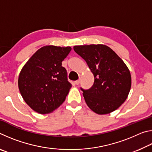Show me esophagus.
Segmentation results:
<instances>
[{"mask_svg": "<svg viewBox=\"0 0 152 152\" xmlns=\"http://www.w3.org/2000/svg\"><path fill=\"white\" fill-rule=\"evenodd\" d=\"M80 79L78 80L75 81V84H76V85H78V84H80Z\"/></svg>", "mask_w": 152, "mask_h": 152, "instance_id": "34e87169", "label": "esophagus"}]
</instances>
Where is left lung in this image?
<instances>
[{
    "label": "left lung",
    "mask_w": 152,
    "mask_h": 152,
    "mask_svg": "<svg viewBox=\"0 0 152 152\" xmlns=\"http://www.w3.org/2000/svg\"><path fill=\"white\" fill-rule=\"evenodd\" d=\"M94 77L92 86L81 90L88 107L99 115L117 109L125 101L132 86L130 71L111 48L102 44L74 46Z\"/></svg>",
    "instance_id": "8db88e82"
}]
</instances>
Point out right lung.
Returning <instances> with one entry per match:
<instances>
[{
	"label": "right lung",
	"instance_id": "add662e5",
	"mask_svg": "<svg viewBox=\"0 0 152 152\" xmlns=\"http://www.w3.org/2000/svg\"><path fill=\"white\" fill-rule=\"evenodd\" d=\"M70 47L46 45L39 49L20 72L18 86L25 102L39 114H48L65 101L72 84L61 62Z\"/></svg>",
	"mask_w": 152,
	"mask_h": 152
}]
</instances>
